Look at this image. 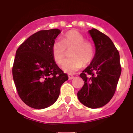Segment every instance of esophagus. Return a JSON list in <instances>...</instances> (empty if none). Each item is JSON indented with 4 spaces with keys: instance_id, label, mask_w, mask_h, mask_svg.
Returning <instances> with one entry per match:
<instances>
[{
    "instance_id": "1",
    "label": "esophagus",
    "mask_w": 133,
    "mask_h": 133,
    "mask_svg": "<svg viewBox=\"0 0 133 133\" xmlns=\"http://www.w3.org/2000/svg\"><path fill=\"white\" fill-rule=\"evenodd\" d=\"M68 77H69V80H72V79L74 78L75 76H73V75H68Z\"/></svg>"
}]
</instances>
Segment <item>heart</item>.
Returning a JSON list of instances; mask_svg holds the SVG:
<instances>
[{"instance_id": "1", "label": "heart", "mask_w": 133, "mask_h": 133, "mask_svg": "<svg viewBox=\"0 0 133 133\" xmlns=\"http://www.w3.org/2000/svg\"><path fill=\"white\" fill-rule=\"evenodd\" d=\"M70 58L65 61L62 69L73 74L83 66L90 64L95 56V48L91 42L76 30H70L63 36L62 41H55L51 46L53 59L61 65L64 61L66 50H70Z\"/></svg>"}]
</instances>
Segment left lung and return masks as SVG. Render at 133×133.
<instances>
[{"mask_svg": "<svg viewBox=\"0 0 133 133\" xmlns=\"http://www.w3.org/2000/svg\"><path fill=\"white\" fill-rule=\"evenodd\" d=\"M95 45V57L80 75L84 84L78 98L86 107L101 108L107 104L116 89L122 68L118 51L112 41L100 31H89Z\"/></svg>", "mask_w": 133, "mask_h": 133, "instance_id": "8db88e82", "label": "left lung"}]
</instances>
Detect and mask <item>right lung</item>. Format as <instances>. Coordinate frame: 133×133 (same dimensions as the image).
I'll return each mask as SVG.
<instances>
[{
    "mask_svg": "<svg viewBox=\"0 0 133 133\" xmlns=\"http://www.w3.org/2000/svg\"><path fill=\"white\" fill-rule=\"evenodd\" d=\"M58 29L41 30L24 42L16 51L12 73L18 96L30 108L42 109L54 104L67 74L53 59L51 46Z\"/></svg>",
    "mask_w": 133,
    "mask_h": 133,
    "instance_id": "add662e5",
    "label": "right lung"
}]
</instances>
